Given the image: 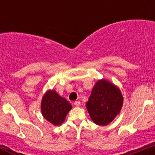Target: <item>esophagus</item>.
Returning <instances> with one entry per match:
<instances>
[{
	"instance_id": "1",
	"label": "esophagus",
	"mask_w": 155,
	"mask_h": 155,
	"mask_svg": "<svg viewBox=\"0 0 155 155\" xmlns=\"http://www.w3.org/2000/svg\"><path fill=\"white\" fill-rule=\"evenodd\" d=\"M74 105H76V106H80V105H81L80 101H75V102H74Z\"/></svg>"
}]
</instances>
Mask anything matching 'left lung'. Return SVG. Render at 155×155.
Returning <instances> with one entry per match:
<instances>
[{"label":"left lung","instance_id":"8db88e82","mask_svg":"<svg viewBox=\"0 0 155 155\" xmlns=\"http://www.w3.org/2000/svg\"><path fill=\"white\" fill-rule=\"evenodd\" d=\"M123 102L124 97L120 88L102 79L94 84L86 107L94 124L106 126L120 113Z\"/></svg>","mask_w":155,"mask_h":155}]
</instances>
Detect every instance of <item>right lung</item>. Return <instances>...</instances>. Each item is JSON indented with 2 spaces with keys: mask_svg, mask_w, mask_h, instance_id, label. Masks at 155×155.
<instances>
[{
  "mask_svg": "<svg viewBox=\"0 0 155 155\" xmlns=\"http://www.w3.org/2000/svg\"><path fill=\"white\" fill-rule=\"evenodd\" d=\"M71 109L72 105L68 100L60 96L53 90L47 91L42 97L41 102L42 114L53 125L62 124Z\"/></svg>",
  "mask_w": 155,
  "mask_h": 155,
  "instance_id": "right-lung-1",
  "label": "right lung"
}]
</instances>
